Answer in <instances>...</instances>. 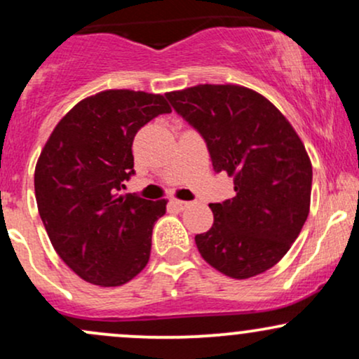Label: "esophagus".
Returning <instances> with one entry per match:
<instances>
[{
    "mask_svg": "<svg viewBox=\"0 0 359 359\" xmlns=\"http://www.w3.org/2000/svg\"><path fill=\"white\" fill-rule=\"evenodd\" d=\"M170 204L174 205V208L180 209V211H182V209L189 208V205H191V203H187V201H180V199H172V201H170Z\"/></svg>",
    "mask_w": 359,
    "mask_h": 359,
    "instance_id": "34e87169",
    "label": "esophagus"
}]
</instances>
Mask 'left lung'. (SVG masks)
Listing matches in <instances>:
<instances>
[{
  "mask_svg": "<svg viewBox=\"0 0 359 359\" xmlns=\"http://www.w3.org/2000/svg\"><path fill=\"white\" fill-rule=\"evenodd\" d=\"M203 135L212 167L236 196L209 204L214 222L196 236L212 269L236 280L270 270L297 240L311 209L312 163L273 102L238 84H199L165 94Z\"/></svg>",
  "mask_w": 359,
  "mask_h": 359,
  "instance_id": "obj_1",
  "label": "left lung"
}]
</instances>
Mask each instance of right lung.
Listing matches in <instances>:
<instances>
[{"mask_svg": "<svg viewBox=\"0 0 359 359\" xmlns=\"http://www.w3.org/2000/svg\"><path fill=\"white\" fill-rule=\"evenodd\" d=\"M172 108L162 94L108 89L57 123L35 165V197L62 262L82 280L119 287L147 266L167 199L119 194L133 174L135 135Z\"/></svg>", "mask_w": 359, "mask_h": 359, "instance_id": "right-lung-1", "label": "right lung"}]
</instances>
